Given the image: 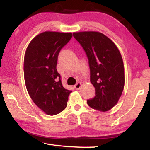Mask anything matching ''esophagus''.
Wrapping results in <instances>:
<instances>
[{"label":"esophagus","instance_id":"1","mask_svg":"<svg viewBox=\"0 0 150 150\" xmlns=\"http://www.w3.org/2000/svg\"><path fill=\"white\" fill-rule=\"evenodd\" d=\"M81 87V83H79V82L77 83V84H76V85H75V88L76 89H77V90L80 89Z\"/></svg>","mask_w":150,"mask_h":150}]
</instances>
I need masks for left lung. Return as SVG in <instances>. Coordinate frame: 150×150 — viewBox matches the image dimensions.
Wrapping results in <instances>:
<instances>
[{
  "instance_id": "left-lung-1",
  "label": "left lung",
  "mask_w": 150,
  "mask_h": 150,
  "mask_svg": "<svg viewBox=\"0 0 150 150\" xmlns=\"http://www.w3.org/2000/svg\"><path fill=\"white\" fill-rule=\"evenodd\" d=\"M87 54L90 67L91 82L95 96L87 100L93 109L106 112L119 100L124 87V67L118 47L105 34L98 32L73 33Z\"/></svg>"
}]
</instances>
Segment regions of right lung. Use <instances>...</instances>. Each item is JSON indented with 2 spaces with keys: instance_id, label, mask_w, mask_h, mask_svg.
<instances>
[{
  "instance_id": "1",
  "label": "right lung",
  "mask_w": 150,
  "mask_h": 150,
  "mask_svg": "<svg viewBox=\"0 0 150 150\" xmlns=\"http://www.w3.org/2000/svg\"><path fill=\"white\" fill-rule=\"evenodd\" d=\"M72 36L70 32H42L32 40L25 52L24 75L28 93L38 107L48 115L64 110L72 92L63 87L56 69L60 50Z\"/></svg>"
}]
</instances>
